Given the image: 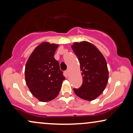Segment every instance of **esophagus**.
<instances>
[{
    "instance_id": "1",
    "label": "esophagus",
    "mask_w": 133,
    "mask_h": 133,
    "mask_svg": "<svg viewBox=\"0 0 133 133\" xmlns=\"http://www.w3.org/2000/svg\"><path fill=\"white\" fill-rule=\"evenodd\" d=\"M65 74H66L67 75H69V69H68L66 70V71L65 72Z\"/></svg>"
}]
</instances>
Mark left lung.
I'll return each instance as SVG.
<instances>
[{
  "label": "left lung",
  "mask_w": 133,
  "mask_h": 133,
  "mask_svg": "<svg viewBox=\"0 0 133 133\" xmlns=\"http://www.w3.org/2000/svg\"><path fill=\"white\" fill-rule=\"evenodd\" d=\"M71 47L78 58L83 77L81 87L74 88V91L82 99L93 101L101 95L107 86V62L97 47L88 42H75Z\"/></svg>",
  "instance_id": "obj_1"
}]
</instances>
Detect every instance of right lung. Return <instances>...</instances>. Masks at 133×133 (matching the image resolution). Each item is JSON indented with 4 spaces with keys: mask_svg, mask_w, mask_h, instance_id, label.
<instances>
[{
    "mask_svg": "<svg viewBox=\"0 0 133 133\" xmlns=\"http://www.w3.org/2000/svg\"><path fill=\"white\" fill-rule=\"evenodd\" d=\"M58 44L43 42L34 50L25 66V80L34 97L48 102L58 96L65 77L54 58Z\"/></svg>",
    "mask_w": 133,
    "mask_h": 133,
    "instance_id": "right-lung-1",
    "label": "right lung"
}]
</instances>
